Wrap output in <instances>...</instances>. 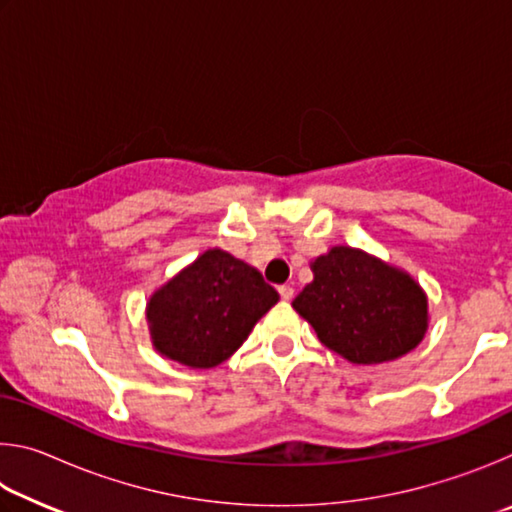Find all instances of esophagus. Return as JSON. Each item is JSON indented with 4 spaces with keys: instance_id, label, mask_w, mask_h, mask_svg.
<instances>
[{
    "instance_id": "esophagus-1",
    "label": "esophagus",
    "mask_w": 512,
    "mask_h": 512,
    "mask_svg": "<svg viewBox=\"0 0 512 512\" xmlns=\"http://www.w3.org/2000/svg\"><path fill=\"white\" fill-rule=\"evenodd\" d=\"M277 293H280V298L282 300H291L293 298V287H289V284H282V287L280 289H277Z\"/></svg>"
}]
</instances>
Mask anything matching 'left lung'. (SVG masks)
Returning <instances> with one entry per match:
<instances>
[{"label":"left lung","mask_w":512,"mask_h":512,"mask_svg":"<svg viewBox=\"0 0 512 512\" xmlns=\"http://www.w3.org/2000/svg\"><path fill=\"white\" fill-rule=\"evenodd\" d=\"M311 273L291 305L325 348L350 363L395 361L427 334V293L402 268L366 250L332 246L311 262Z\"/></svg>","instance_id":"8db88e82"}]
</instances>
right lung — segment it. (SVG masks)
<instances>
[{
	"mask_svg": "<svg viewBox=\"0 0 512 512\" xmlns=\"http://www.w3.org/2000/svg\"><path fill=\"white\" fill-rule=\"evenodd\" d=\"M262 273L221 248H207L146 302L151 343L189 368L230 359L275 302Z\"/></svg>",
	"mask_w": 512,
	"mask_h": 512,
	"instance_id": "1",
	"label": "right lung"
}]
</instances>
